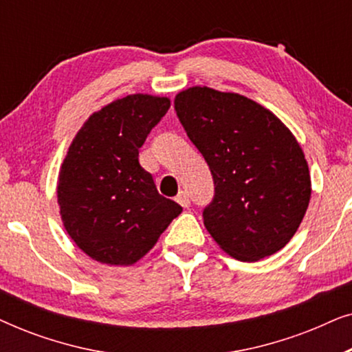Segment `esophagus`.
I'll return each mask as SVG.
<instances>
[{
	"mask_svg": "<svg viewBox=\"0 0 352 352\" xmlns=\"http://www.w3.org/2000/svg\"><path fill=\"white\" fill-rule=\"evenodd\" d=\"M176 201H177V204H179L181 206H184V208H187V206L190 205V197H189V194H187L186 190H181L179 194L176 195Z\"/></svg>",
	"mask_w": 352,
	"mask_h": 352,
	"instance_id": "obj_1",
	"label": "esophagus"
}]
</instances>
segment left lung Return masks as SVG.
Instances as JSON below:
<instances>
[{"mask_svg":"<svg viewBox=\"0 0 352 352\" xmlns=\"http://www.w3.org/2000/svg\"><path fill=\"white\" fill-rule=\"evenodd\" d=\"M175 110L213 176L204 210L211 237L240 261L282 250L311 199L309 168L290 129L254 100L206 86L177 94Z\"/></svg>","mask_w":352,"mask_h":352,"instance_id":"left-lung-1","label":"left lung"}]
</instances>
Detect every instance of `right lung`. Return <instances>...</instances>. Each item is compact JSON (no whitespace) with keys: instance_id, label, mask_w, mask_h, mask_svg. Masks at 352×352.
<instances>
[{"instance_id":"add662e5","label":"right lung","mask_w":352,"mask_h":352,"mask_svg":"<svg viewBox=\"0 0 352 352\" xmlns=\"http://www.w3.org/2000/svg\"><path fill=\"white\" fill-rule=\"evenodd\" d=\"M170 99L131 94L88 118L69 147L57 184L64 228L96 261L129 266L157 243L182 208L158 194L139 148Z\"/></svg>"}]
</instances>
